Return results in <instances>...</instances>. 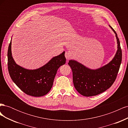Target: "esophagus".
I'll list each match as a JSON object with an SVG mask.
<instances>
[{
    "mask_svg": "<svg viewBox=\"0 0 128 128\" xmlns=\"http://www.w3.org/2000/svg\"><path fill=\"white\" fill-rule=\"evenodd\" d=\"M64 56H65L66 58V59L68 60L69 59H70V56H71L70 52H66L65 55H64Z\"/></svg>",
    "mask_w": 128,
    "mask_h": 128,
    "instance_id": "esophagus-1",
    "label": "esophagus"
}]
</instances>
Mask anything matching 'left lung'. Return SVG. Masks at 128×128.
Segmentation results:
<instances>
[{
    "label": "left lung",
    "mask_w": 128,
    "mask_h": 128,
    "mask_svg": "<svg viewBox=\"0 0 128 128\" xmlns=\"http://www.w3.org/2000/svg\"><path fill=\"white\" fill-rule=\"evenodd\" d=\"M118 50L114 58L108 64L96 69H91L75 60L69 61L72 72L73 83L76 90L86 96L98 95L109 88L116 80L122 61V50L118 34Z\"/></svg>",
    "instance_id": "8db88e82"
}]
</instances>
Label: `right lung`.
Returning <instances> with one entry per match:
<instances>
[{
  "instance_id": "add662e5",
  "label": "right lung",
  "mask_w": 128,
  "mask_h": 128,
  "mask_svg": "<svg viewBox=\"0 0 128 128\" xmlns=\"http://www.w3.org/2000/svg\"><path fill=\"white\" fill-rule=\"evenodd\" d=\"M11 45L12 40L7 52L8 69L12 80L26 94L42 96L47 94L52 87L58 68L66 63L65 52L53 57L42 67L29 70L15 63L12 55Z\"/></svg>"
}]
</instances>
